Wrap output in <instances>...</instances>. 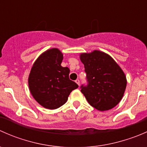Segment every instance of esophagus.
<instances>
[{
  "label": "esophagus",
  "mask_w": 147,
  "mask_h": 147,
  "mask_svg": "<svg viewBox=\"0 0 147 147\" xmlns=\"http://www.w3.org/2000/svg\"><path fill=\"white\" fill-rule=\"evenodd\" d=\"M75 82H76L77 84H78V85L80 86V80H75Z\"/></svg>",
  "instance_id": "1"
}]
</instances>
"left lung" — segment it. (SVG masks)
Here are the masks:
<instances>
[{
  "label": "left lung",
  "mask_w": 147,
  "mask_h": 147,
  "mask_svg": "<svg viewBox=\"0 0 147 147\" xmlns=\"http://www.w3.org/2000/svg\"><path fill=\"white\" fill-rule=\"evenodd\" d=\"M87 74V85L81 86V92L90 105L99 111L115 107L121 101L127 79L124 72L111 56L94 50L80 54Z\"/></svg>",
  "instance_id": "obj_1"
}]
</instances>
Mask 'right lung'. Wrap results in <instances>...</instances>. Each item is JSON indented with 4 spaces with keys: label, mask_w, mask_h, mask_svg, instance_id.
Listing matches in <instances>:
<instances>
[{
    "label": "right lung",
    "mask_w": 147,
    "mask_h": 147,
    "mask_svg": "<svg viewBox=\"0 0 147 147\" xmlns=\"http://www.w3.org/2000/svg\"><path fill=\"white\" fill-rule=\"evenodd\" d=\"M63 55L57 48L46 50L31 68L28 85L31 94L43 107L59 108L78 85L69 78V69L61 66Z\"/></svg>",
    "instance_id": "add662e5"
}]
</instances>
